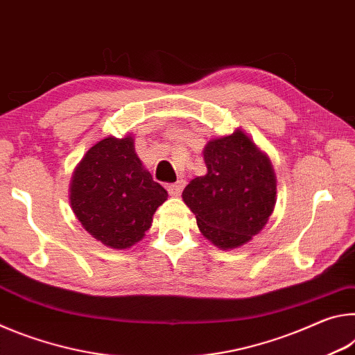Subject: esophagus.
<instances>
[{"label": "esophagus", "mask_w": 355, "mask_h": 355, "mask_svg": "<svg viewBox=\"0 0 355 355\" xmlns=\"http://www.w3.org/2000/svg\"><path fill=\"white\" fill-rule=\"evenodd\" d=\"M183 188H184V182H183V180H178L177 183L167 184V192H169L172 197H178L180 194H182Z\"/></svg>", "instance_id": "esophagus-1"}]
</instances>
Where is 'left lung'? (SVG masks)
<instances>
[{
  "mask_svg": "<svg viewBox=\"0 0 355 355\" xmlns=\"http://www.w3.org/2000/svg\"><path fill=\"white\" fill-rule=\"evenodd\" d=\"M207 175L196 177L183 200L202 235L220 249H235L263 230L274 211L277 182L272 164L241 130L203 148Z\"/></svg>",
  "mask_w": 355,
  "mask_h": 355,
  "instance_id": "obj_1",
  "label": "left lung"
}]
</instances>
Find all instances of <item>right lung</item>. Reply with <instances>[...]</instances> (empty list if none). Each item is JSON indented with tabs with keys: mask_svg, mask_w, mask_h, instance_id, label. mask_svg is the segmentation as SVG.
I'll list each match as a JSON object with an SVG mask.
<instances>
[{
	"mask_svg": "<svg viewBox=\"0 0 355 355\" xmlns=\"http://www.w3.org/2000/svg\"><path fill=\"white\" fill-rule=\"evenodd\" d=\"M167 191L153 182L131 136H107L87 150L70 182V205L81 225L112 249L139 243Z\"/></svg>",
	"mask_w": 355,
	"mask_h": 355,
	"instance_id": "1",
	"label": "right lung"
}]
</instances>
